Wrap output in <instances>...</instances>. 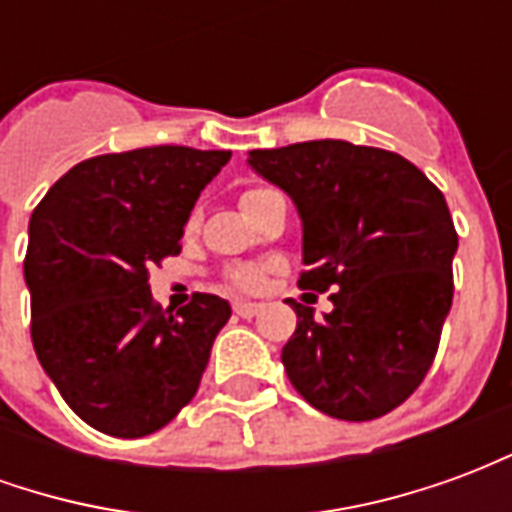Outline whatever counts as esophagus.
I'll return each instance as SVG.
<instances>
[{"label":"esophagus","instance_id":"esophagus-1","mask_svg":"<svg viewBox=\"0 0 512 512\" xmlns=\"http://www.w3.org/2000/svg\"><path fill=\"white\" fill-rule=\"evenodd\" d=\"M260 310H263V307L255 304V301H238V304H235V315H241V318H255Z\"/></svg>","mask_w":512,"mask_h":512}]
</instances>
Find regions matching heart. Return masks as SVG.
<instances>
[{"instance_id": "obj_1", "label": "heart", "mask_w": 512, "mask_h": 512, "mask_svg": "<svg viewBox=\"0 0 512 512\" xmlns=\"http://www.w3.org/2000/svg\"><path fill=\"white\" fill-rule=\"evenodd\" d=\"M260 191H266V189H246L241 200H246V197H255V194H260ZM191 224H194V219H191ZM263 277H266V271H263L260 266H238L227 274L230 285L238 290H257L260 285H263Z\"/></svg>"}]
</instances>
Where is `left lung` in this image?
Wrapping results in <instances>:
<instances>
[{
  "label": "left lung",
  "instance_id": "left-lung-1",
  "mask_svg": "<svg viewBox=\"0 0 512 512\" xmlns=\"http://www.w3.org/2000/svg\"><path fill=\"white\" fill-rule=\"evenodd\" d=\"M249 167L296 202L301 288H334L321 321L290 301V384L329 417H384L428 376L452 307L458 233L444 194L403 156L343 139L252 150Z\"/></svg>",
  "mask_w": 512,
  "mask_h": 512
}]
</instances>
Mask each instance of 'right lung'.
Instances as JSON below:
<instances>
[{"instance_id":"1","label":"right lung","mask_w":512,"mask_h":512,"mask_svg":"<svg viewBox=\"0 0 512 512\" xmlns=\"http://www.w3.org/2000/svg\"><path fill=\"white\" fill-rule=\"evenodd\" d=\"M230 150L139 147L68 169L29 219L32 345L90 428L139 439L178 417L230 304L197 293L164 312L147 268L178 255L183 224Z\"/></svg>"}]
</instances>
